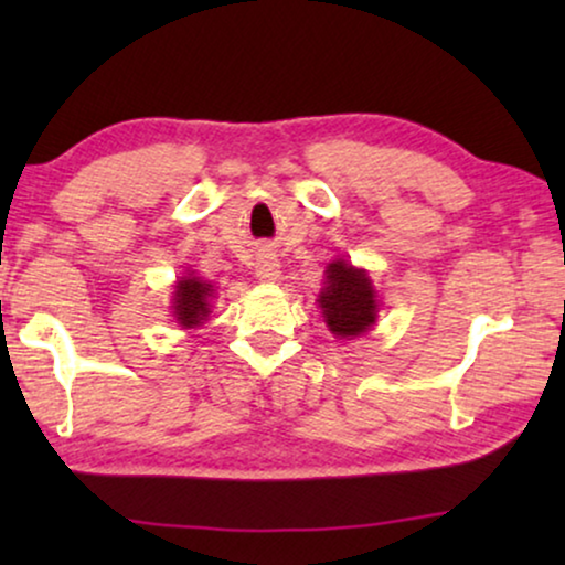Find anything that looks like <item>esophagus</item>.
Instances as JSON below:
<instances>
[{
	"mask_svg": "<svg viewBox=\"0 0 565 565\" xmlns=\"http://www.w3.org/2000/svg\"><path fill=\"white\" fill-rule=\"evenodd\" d=\"M254 275H257L262 282L280 280V259H277L273 252H262L257 257V265H254Z\"/></svg>",
	"mask_w": 565,
	"mask_h": 565,
	"instance_id": "esophagus-1",
	"label": "esophagus"
}]
</instances>
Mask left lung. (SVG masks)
Here are the masks:
<instances>
[{
  "mask_svg": "<svg viewBox=\"0 0 565 565\" xmlns=\"http://www.w3.org/2000/svg\"><path fill=\"white\" fill-rule=\"evenodd\" d=\"M319 306L329 331L339 339L365 334L377 321V296L365 269L334 259L327 267V282L319 292Z\"/></svg>",
  "mask_w": 565,
  "mask_h": 565,
  "instance_id": "obj_1",
  "label": "left lung"
}]
</instances>
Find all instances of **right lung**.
Segmentation results:
<instances>
[{
	"mask_svg": "<svg viewBox=\"0 0 565 565\" xmlns=\"http://www.w3.org/2000/svg\"><path fill=\"white\" fill-rule=\"evenodd\" d=\"M211 298H213V285L207 280H200L192 273L180 277L174 285L172 296V316L182 329H195L205 321V316L211 313Z\"/></svg>",
	"mask_w": 565,
	"mask_h": 565,
	"instance_id": "obj_1",
	"label": "right lung"
}]
</instances>
